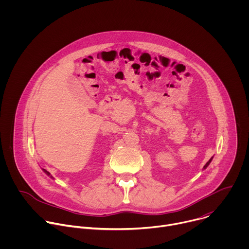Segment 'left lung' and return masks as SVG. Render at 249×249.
Segmentation results:
<instances>
[{"mask_svg": "<svg viewBox=\"0 0 249 249\" xmlns=\"http://www.w3.org/2000/svg\"><path fill=\"white\" fill-rule=\"evenodd\" d=\"M212 160H213V158H211V159H210V160H209V161H208V162H207V163H206V164H205V165H204V169H206V168H207V167H208V165H209V164H210V162H211V161H212Z\"/></svg>", "mask_w": 249, "mask_h": 249, "instance_id": "obj_1", "label": "left lung"}]
</instances>
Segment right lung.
<instances>
[{"label":"right lung","mask_w":249,"mask_h":249,"mask_svg":"<svg viewBox=\"0 0 249 249\" xmlns=\"http://www.w3.org/2000/svg\"><path fill=\"white\" fill-rule=\"evenodd\" d=\"M43 171H44V172H45V173H46V174H47V175H50V173H49V172H48V171H47V170H45V169H43ZM50 177H52V176H50ZM52 178H53V177H52Z\"/></svg>","instance_id":"add662e5"}]
</instances>
